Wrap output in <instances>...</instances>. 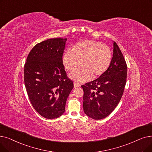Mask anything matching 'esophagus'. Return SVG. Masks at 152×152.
I'll return each instance as SVG.
<instances>
[{
  "mask_svg": "<svg viewBox=\"0 0 152 152\" xmlns=\"http://www.w3.org/2000/svg\"><path fill=\"white\" fill-rule=\"evenodd\" d=\"M81 86V84L80 83H74V87L75 88H78V87H80Z\"/></svg>",
  "mask_w": 152,
  "mask_h": 152,
  "instance_id": "34e87169",
  "label": "esophagus"
}]
</instances>
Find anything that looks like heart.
<instances>
[{"label": "heart", "mask_w": 152, "mask_h": 152, "mask_svg": "<svg viewBox=\"0 0 152 152\" xmlns=\"http://www.w3.org/2000/svg\"><path fill=\"white\" fill-rule=\"evenodd\" d=\"M112 61V52L107 45L94 40H85L76 44L72 50L65 51L63 56L64 66L77 82L89 80L93 76L97 77L106 71Z\"/></svg>", "instance_id": "obj_1"}]
</instances>
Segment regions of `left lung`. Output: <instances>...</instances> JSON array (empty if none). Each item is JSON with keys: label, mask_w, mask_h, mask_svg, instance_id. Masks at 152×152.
<instances>
[{"label": "left lung", "mask_w": 152, "mask_h": 152, "mask_svg": "<svg viewBox=\"0 0 152 152\" xmlns=\"http://www.w3.org/2000/svg\"><path fill=\"white\" fill-rule=\"evenodd\" d=\"M127 80V64L117 44L108 69L96 80L82 85L83 109L88 116L100 120L108 116L119 102Z\"/></svg>", "instance_id": "left-lung-1"}]
</instances>
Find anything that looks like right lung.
<instances>
[{"label": "right lung", "mask_w": 152, "mask_h": 152, "mask_svg": "<svg viewBox=\"0 0 152 152\" xmlns=\"http://www.w3.org/2000/svg\"><path fill=\"white\" fill-rule=\"evenodd\" d=\"M66 38H55L37 43L24 66V83L30 101L42 117L53 119L61 116L74 88L63 63Z\"/></svg>", "instance_id": "add662e5"}]
</instances>
